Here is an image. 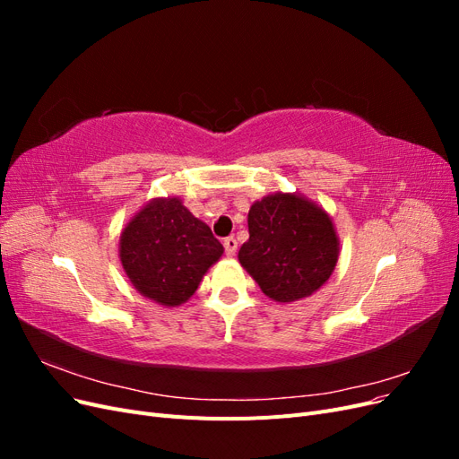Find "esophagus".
I'll list each match as a JSON object with an SVG mask.
<instances>
[{
    "label": "esophagus",
    "instance_id": "obj_1",
    "mask_svg": "<svg viewBox=\"0 0 459 459\" xmlns=\"http://www.w3.org/2000/svg\"><path fill=\"white\" fill-rule=\"evenodd\" d=\"M224 248H226V255L228 256H235V253H238V239H235V238H226L224 239Z\"/></svg>",
    "mask_w": 459,
    "mask_h": 459
}]
</instances>
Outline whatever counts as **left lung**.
<instances>
[{"label":"left lung","instance_id":"1","mask_svg":"<svg viewBox=\"0 0 459 459\" xmlns=\"http://www.w3.org/2000/svg\"><path fill=\"white\" fill-rule=\"evenodd\" d=\"M248 241L238 255L268 299L290 304L312 297L335 272L339 235L324 206L300 193L275 191L248 211Z\"/></svg>","mask_w":459,"mask_h":459}]
</instances>
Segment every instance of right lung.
<instances>
[{"instance_id": "right-lung-1", "label": "right lung", "mask_w": 459, "mask_h": 459, "mask_svg": "<svg viewBox=\"0 0 459 459\" xmlns=\"http://www.w3.org/2000/svg\"><path fill=\"white\" fill-rule=\"evenodd\" d=\"M224 247L184 201L169 195L147 201L120 231L118 258L137 293L176 308L199 289Z\"/></svg>"}]
</instances>
